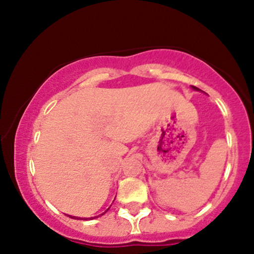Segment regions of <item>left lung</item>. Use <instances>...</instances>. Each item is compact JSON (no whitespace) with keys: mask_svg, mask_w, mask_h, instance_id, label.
<instances>
[{"mask_svg":"<svg viewBox=\"0 0 254 254\" xmlns=\"http://www.w3.org/2000/svg\"><path fill=\"white\" fill-rule=\"evenodd\" d=\"M192 88H193V89H194V90H199V89H198V88H195V86H192Z\"/></svg>","mask_w":254,"mask_h":254,"instance_id":"8db88e82","label":"left lung"}]
</instances>
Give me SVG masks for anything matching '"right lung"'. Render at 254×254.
<instances>
[{
	"label": "right lung",
	"mask_w": 254,
	"mask_h": 254,
	"mask_svg": "<svg viewBox=\"0 0 254 254\" xmlns=\"http://www.w3.org/2000/svg\"><path fill=\"white\" fill-rule=\"evenodd\" d=\"M109 208H110V207H109ZM109 208H108V210H109ZM108 210H107V211H108ZM107 211H105V212H107ZM105 212H103V213H102V214H101V216H103V214H104ZM101 216H96V217H91V218H90V219H94V218H97V217H101ZM70 218H75V219H76V218H77V217H71V216H70ZM77 219H78V218H77ZM84 219H85V220H88V218H84Z\"/></svg>",
	"instance_id": "right-lung-1"
}]
</instances>
